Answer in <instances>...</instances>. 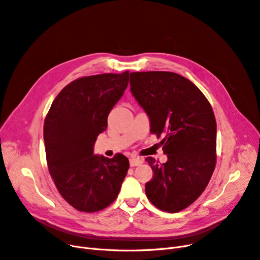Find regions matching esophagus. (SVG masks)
<instances>
[{"label": "esophagus", "instance_id": "esophagus-1", "mask_svg": "<svg viewBox=\"0 0 260 260\" xmlns=\"http://www.w3.org/2000/svg\"><path fill=\"white\" fill-rule=\"evenodd\" d=\"M142 163H143V160L140 158H131L130 159V166H132V168L133 166H138Z\"/></svg>", "mask_w": 260, "mask_h": 260}]
</instances>
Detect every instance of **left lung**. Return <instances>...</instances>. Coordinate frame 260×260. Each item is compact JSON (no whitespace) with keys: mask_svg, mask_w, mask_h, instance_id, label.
<instances>
[{"mask_svg":"<svg viewBox=\"0 0 260 260\" xmlns=\"http://www.w3.org/2000/svg\"><path fill=\"white\" fill-rule=\"evenodd\" d=\"M130 90L147 114L150 132L161 141L168 161H146L153 177L147 199L166 212H179L206 189L216 161V122L209 101L193 83L169 71L131 72Z\"/></svg>","mask_w":260,"mask_h":260,"instance_id":"1","label":"left lung"}]
</instances>
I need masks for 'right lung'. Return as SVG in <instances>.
<instances>
[{
  "mask_svg": "<svg viewBox=\"0 0 260 260\" xmlns=\"http://www.w3.org/2000/svg\"><path fill=\"white\" fill-rule=\"evenodd\" d=\"M129 71L77 79L60 90L44 124L48 169L63 199L83 212L111 205L129 170L121 153L109 159L94 154L97 137L123 95Z\"/></svg>",
  "mask_w": 260,
  "mask_h": 260,
  "instance_id": "right-lung-1",
  "label": "right lung"
}]
</instances>
